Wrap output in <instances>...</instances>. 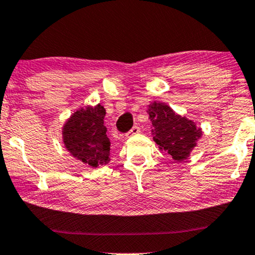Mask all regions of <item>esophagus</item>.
<instances>
[{"label": "esophagus", "mask_w": 255, "mask_h": 255, "mask_svg": "<svg viewBox=\"0 0 255 255\" xmlns=\"http://www.w3.org/2000/svg\"><path fill=\"white\" fill-rule=\"evenodd\" d=\"M140 131V128H139V126H134L132 127L130 130H129L127 134H126V136L127 137H129V136H131V135H136V134H138V132Z\"/></svg>", "instance_id": "34e87169"}]
</instances>
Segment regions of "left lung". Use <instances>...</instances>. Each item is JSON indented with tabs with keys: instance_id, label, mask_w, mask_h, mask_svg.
Segmentation results:
<instances>
[{
	"instance_id": "8db88e82",
	"label": "left lung",
	"mask_w": 255,
	"mask_h": 255,
	"mask_svg": "<svg viewBox=\"0 0 255 255\" xmlns=\"http://www.w3.org/2000/svg\"><path fill=\"white\" fill-rule=\"evenodd\" d=\"M152 135L160 149H164L176 161L189 157L201 136L200 128L187 118L176 115L168 105L153 102L149 105Z\"/></svg>"
}]
</instances>
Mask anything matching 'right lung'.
I'll list each match as a JSON object with an SVG mask.
<instances>
[{
    "label": "right lung",
    "mask_w": 255,
    "mask_h": 255,
    "mask_svg": "<svg viewBox=\"0 0 255 255\" xmlns=\"http://www.w3.org/2000/svg\"><path fill=\"white\" fill-rule=\"evenodd\" d=\"M105 115V109L101 104L95 108L88 106L75 112L63 128L66 149L73 157L91 167L110 161L111 140L106 135Z\"/></svg>",
    "instance_id": "obj_1"
}]
</instances>
